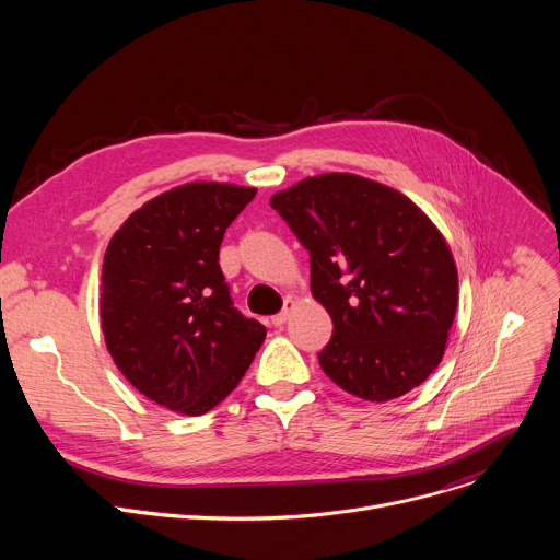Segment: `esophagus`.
Here are the masks:
<instances>
[{
  "label": "esophagus",
  "instance_id": "obj_1",
  "mask_svg": "<svg viewBox=\"0 0 560 560\" xmlns=\"http://www.w3.org/2000/svg\"><path fill=\"white\" fill-rule=\"evenodd\" d=\"M296 307V301L290 296V299H285V305H283V310L279 312V314H275L272 316V326H283L288 318H290V314H292V310Z\"/></svg>",
  "mask_w": 560,
  "mask_h": 560
}]
</instances>
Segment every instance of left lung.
Returning <instances> with one entry per match:
<instances>
[{
	"label": "left lung",
	"instance_id": "left-lung-1",
	"mask_svg": "<svg viewBox=\"0 0 560 560\" xmlns=\"http://www.w3.org/2000/svg\"><path fill=\"white\" fill-rule=\"evenodd\" d=\"M270 206L310 250V290L335 324L318 354L346 392L385 404L441 363L458 270L432 219L404 192L352 173L305 177Z\"/></svg>",
	"mask_w": 560,
	"mask_h": 560
}]
</instances>
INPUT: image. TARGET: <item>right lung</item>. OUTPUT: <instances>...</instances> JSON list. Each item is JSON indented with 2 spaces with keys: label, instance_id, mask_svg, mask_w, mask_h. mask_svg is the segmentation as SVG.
<instances>
[{
  "label": "right lung",
  "instance_id": "obj_1",
  "mask_svg": "<svg viewBox=\"0 0 560 560\" xmlns=\"http://www.w3.org/2000/svg\"><path fill=\"white\" fill-rule=\"evenodd\" d=\"M257 188L190 182L137 208L104 255L106 348L135 389L199 417L238 385L266 328L232 307L219 246Z\"/></svg>",
  "mask_w": 560,
  "mask_h": 560
}]
</instances>
